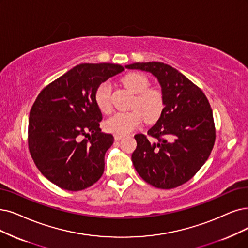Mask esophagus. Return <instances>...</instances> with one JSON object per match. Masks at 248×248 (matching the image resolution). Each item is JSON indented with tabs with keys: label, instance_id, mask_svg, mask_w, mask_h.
<instances>
[{
	"label": "esophagus",
	"instance_id": "obj_1",
	"mask_svg": "<svg viewBox=\"0 0 248 248\" xmlns=\"http://www.w3.org/2000/svg\"><path fill=\"white\" fill-rule=\"evenodd\" d=\"M114 138H115V140H123L124 138V135H119V134H115L114 135Z\"/></svg>",
	"mask_w": 248,
	"mask_h": 248
}]
</instances>
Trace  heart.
<instances>
[{
    "instance_id": "obj_1",
    "label": "heart",
    "mask_w": 248,
    "mask_h": 248,
    "mask_svg": "<svg viewBox=\"0 0 248 248\" xmlns=\"http://www.w3.org/2000/svg\"><path fill=\"white\" fill-rule=\"evenodd\" d=\"M122 83L134 93L135 98L130 112L117 113L105 122L106 130L119 135L130 133L140 126L142 121L155 122L163 114L165 108V97L161 91L151 88L148 78L138 72H130L122 78ZM94 103L104 114H108L112 110L111 85L105 81L98 85L93 94Z\"/></svg>"
}]
</instances>
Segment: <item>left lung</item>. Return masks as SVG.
<instances>
[{"label": "left lung", "mask_w": 248, "mask_h": 248, "mask_svg": "<svg viewBox=\"0 0 248 248\" xmlns=\"http://www.w3.org/2000/svg\"><path fill=\"white\" fill-rule=\"evenodd\" d=\"M156 77L165 97V108L147 134L134 136L131 160L142 179L156 188L172 189L199 172L209 158L216 140L213 111L199 86L177 69L161 62L125 66Z\"/></svg>", "instance_id": "obj_1"}]
</instances>
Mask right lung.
Returning a JSON list of instances; mask_svg holds the SVG:
<instances>
[{
    "mask_svg": "<svg viewBox=\"0 0 248 248\" xmlns=\"http://www.w3.org/2000/svg\"><path fill=\"white\" fill-rule=\"evenodd\" d=\"M123 70L118 64H79L46 85L32 105L29 152L37 169L62 189L82 190L102 177L114 137L101 131L93 94Z\"/></svg>",
    "mask_w": 248,
    "mask_h": 248,
    "instance_id": "right-lung-1",
    "label": "right lung"
}]
</instances>
